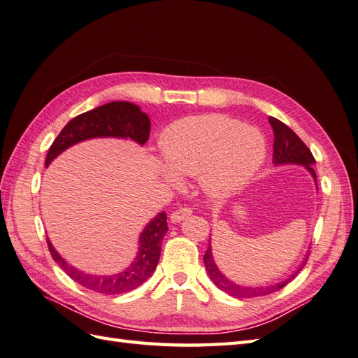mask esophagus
I'll list each match as a JSON object with an SVG mask.
<instances>
[{
    "instance_id": "obj_1",
    "label": "esophagus",
    "mask_w": 358,
    "mask_h": 358,
    "mask_svg": "<svg viewBox=\"0 0 358 358\" xmlns=\"http://www.w3.org/2000/svg\"><path fill=\"white\" fill-rule=\"evenodd\" d=\"M190 215H192L190 207H180V208L176 210V212L171 213V221L172 222H181L182 219H186Z\"/></svg>"
}]
</instances>
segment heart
<instances>
[{
    "label": "heart",
    "instance_id": "1",
    "mask_svg": "<svg viewBox=\"0 0 358 358\" xmlns=\"http://www.w3.org/2000/svg\"><path fill=\"white\" fill-rule=\"evenodd\" d=\"M164 177H199L208 195L227 196L241 189L266 155L259 130L222 115L190 116L171 124L160 139Z\"/></svg>",
    "mask_w": 358,
    "mask_h": 358
}]
</instances>
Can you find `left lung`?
<instances>
[{
  "instance_id": "left-lung-1",
  "label": "left lung",
  "mask_w": 358,
  "mask_h": 358,
  "mask_svg": "<svg viewBox=\"0 0 358 358\" xmlns=\"http://www.w3.org/2000/svg\"><path fill=\"white\" fill-rule=\"evenodd\" d=\"M269 124H271L272 130H273V157H272L273 163L275 164H284V163L304 164V166L308 169V172L316 180V172L313 169L315 157H313V154H311V151L308 150V146L304 142H302L299 137L295 133H293V130H290V128L286 124H282L281 121H278L277 117L269 116ZM307 259H308V255H307ZM307 259L298 268V271L293 275H290L287 280L280 281L277 284H272V286H262V287L239 286V284H236L231 280H228L215 264L210 243H208V248L204 254V264H206V269L208 272L210 280H212L219 289L224 290L225 293H228L230 296H234V298H255V296L269 295V293H273V292L282 289L287 282H290L293 278L296 277L299 271H302L304 264L307 263Z\"/></svg>"
}]
</instances>
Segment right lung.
I'll use <instances>...</instances> for the list:
<instances>
[{
    "label": "right lung",
    "instance_id": "1",
    "mask_svg": "<svg viewBox=\"0 0 358 358\" xmlns=\"http://www.w3.org/2000/svg\"><path fill=\"white\" fill-rule=\"evenodd\" d=\"M150 130V117L148 115L142 113L139 107L127 103V101H113V103L96 107L90 112L81 113L77 117L71 119L50 146L45 164L48 166L60 152L69 148V146L81 141L92 139V137H130L137 143L143 145L148 141ZM166 219L168 217L164 212L155 216L141 234L139 252H137L134 262L121 273L108 275V277L85 273L69 266L60 257V254L54 250L50 241H47L48 250L54 262L83 287L96 293H104V295H119V293H127L139 287L157 268L162 241L168 231Z\"/></svg>",
    "mask_w": 358,
    "mask_h": 358
}]
</instances>
